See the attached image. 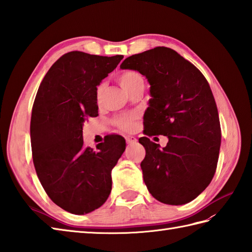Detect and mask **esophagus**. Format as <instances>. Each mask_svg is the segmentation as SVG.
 <instances>
[{"mask_svg": "<svg viewBox=\"0 0 252 252\" xmlns=\"http://www.w3.org/2000/svg\"><path fill=\"white\" fill-rule=\"evenodd\" d=\"M126 142L128 144H132V143H136L137 142V138L133 137V136H126Z\"/></svg>", "mask_w": 252, "mask_h": 252, "instance_id": "1", "label": "esophagus"}]
</instances>
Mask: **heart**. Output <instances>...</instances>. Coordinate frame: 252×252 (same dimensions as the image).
<instances>
[{
	"label": "heart",
	"mask_w": 252,
	"mask_h": 252,
	"mask_svg": "<svg viewBox=\"0 0 252 252\" xmlns=\"http://www.w3.org/2000/svg\"><path fill=\"white\" fill-rule=\"evenodd\" d=\"M119 82L126 93H129L137 86L144 85L143 76L139 73V72L133 71V70H126L124 72H122L119 76ZM102 92H103V84L99 85L97 88L98 99H100V97H101ZM132 120H133L132 115H123V116L116 117L114 120V124L116 126H119L120 128H123V129H130L132 127Z\"/></svg>",
	"instance_id": "heart-1"
}]
</instances>
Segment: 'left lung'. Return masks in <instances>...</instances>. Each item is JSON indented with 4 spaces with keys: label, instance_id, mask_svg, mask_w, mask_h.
<instances>
[{
    "label": "left lung",
    "instance_id": "obj_1",
    "mask_svg": "<svg viewBox=\"0 0 252 252\" xmlns=\"http://www.w3.org/2000/svg\"><path fill=\"white\" fill-rule=\"evenodd\" d=\"M121 69L138 71L151 85L144 135L168 137L163 149L148 137L139 139L145 149V186L160 203H189L209 186L219 158L220 121L208 82L196 66L164 46L130 56Z\"/></svg>",
    "mask_w": 252,
    "mask_h": 252
}]
</instances>
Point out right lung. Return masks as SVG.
I'll use <instances>...</instances> for the list:
<instances>
[{
  "mask_svg": "<svg viewBox=\"0 0 252 252\" xmlns=\"http://www.w3.org/2000/svg\"><path fill=\"white\" fill-rule=\"evenodd\" d=\"M124 56L70 52L44 76L33 103V164L43 189L60 208L85 215L102 206L112 189L111 171L126 148L119 135L97 151L84 147L83 124L98 116L97 86Z\"/></svg>",
  "mask_w": 252,
  "mask_h": 252,
  "instance_id": "1",
  "label": "right lung"
}]
</instances>
